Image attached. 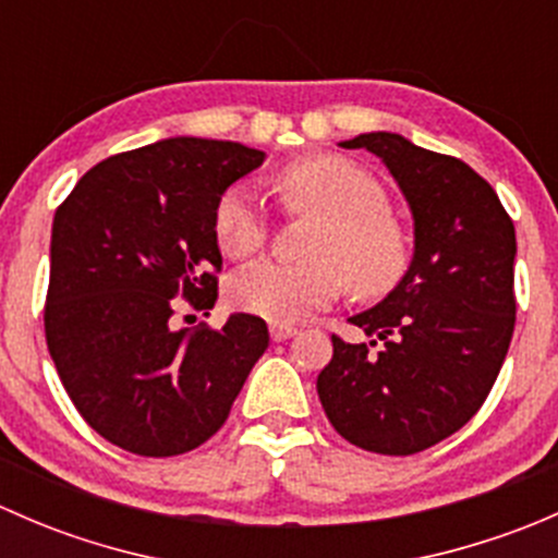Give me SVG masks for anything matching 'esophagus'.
Wrapping results in <instances>:
<instances>
[{"label": "esophagus", "instance_id": "obj_1", "mask_svg": "<svg viewBox=\"0 0 558 558\" xmlns=\"http://www.w3.org/2000/svg\"><path fill=\"white\" fill-rule=\"evenodd\" d=\"M269 335H272L275 342L289 340V337L296 335V326H291V324H272V326H269Z\"/></svg>", "mask_w": 558, "mask_h": 558}]
</instances>
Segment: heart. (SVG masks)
<instances>
[{
    "label": "heart",
    "mask_w": 558,
    "mask_h": 558,
    "mask_svg": "<svg viewBox=\"0 0 558 558\" xmlns=\"http://www.w3.org/2000/svg\"><path fill=\"white\" fill-rule=\"evenodd\" d=\"M291 210L320 216L305 264L258 262L229 283L240 311L286 324L335 302L345 280L359 294H384L408 269V238L388 213L378 180L342 156L320 154L294 161L278 174ZM216 238L234 258H251L269 240L262 199L243 183L221 194L213 216Z\"/></svg>",
    "instance_id": "b5f03b06"
}]
</instances>
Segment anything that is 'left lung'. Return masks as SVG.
Returning a JSON list of instances; mask_svg holds the SVG:
<instances>
[{"instance_id":"left-lung-1","label":"left lung","mask_w":558,"mask_h":558,"mask_svg":"<svg viewBox=\"0 0 558 558\" xmlns=\"http://www.w3.org/2000/svg\"><path fill=\"white\" fill-rule=\"evenodd\" d=\"M342 148L373 150L397 178L415 218V253L397 289L351 318L375 340L331 335L335 353L315 386L348 442L410 456L459 432L502 369L515 329V227L497 191L456 156L391 132Z\"/></svg>"}]
</instances>
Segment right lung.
I'll list each match as a JSON object with an SVG mask.
<instances>
[{"mask_svg":"<svg viewBox=\"0 0 558 558\" xmlns=\"http://www.w3.org/2000/svg\"><path fill=\"white\" fill-rule=\"evenodd\" d=\"M262 150L172 137L92 167L56 207L45 340L88 426L137 456H178L229 418L269 345L258 315L174 329L218 296L216 205Z\"/></svg>","mask_w":558,"mask_h":558,"instance_id":"right-lung-1","label":"right lung"}]
</instances>
